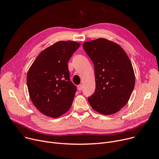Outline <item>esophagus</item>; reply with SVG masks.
<instances>
[{"mask_svg":"<svg viewBox=\"0 0 159 159\" xmlns=\"http://www.w3.org/2000/svg\"><path fill=\"white\" fill-rule=\"evenodd\" d=\"M77 89H78L79 91H81V90H82V86L81 85V84H80V85H79V86H77Z\"/></svg>","mask_w":159,"mask_h":159,"instance_id":"1","label":"esophagus"}]
</instances>
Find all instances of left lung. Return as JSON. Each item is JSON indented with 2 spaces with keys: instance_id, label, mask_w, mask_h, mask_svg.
<instances>
[{
  "instance_id": "1",
  "label": "left lung",
  "mask_w": 159,
  "mask_h": 159,
  "mask_svg": "<svg viewBox=\"0 0 159 159\" xmlns=\"http://www.w3.org/2000/svg\"><path fill=\"white\" fill-rule=\"evenodd\" d=\"M94 66L96 89L88 98L91 107L103 115L118 112L129 102L135 86L132 62L118 43L105 38L84 42Z\"/></svg>"
}]
</instances>
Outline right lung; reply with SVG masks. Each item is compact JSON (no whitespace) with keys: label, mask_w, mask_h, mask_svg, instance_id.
I'll return each instance as SVG.
<instances>
[{"label":"right lung","mask_w":159,"mask_h":159,"mask_svg":"<svg viewBox=\"0 0 159 159\" xmlns=\"http://www.w3.org/2000/svg\"><path fill=\"white\" fill-rule=\"evenodd\" d=\"M80 45L72 41L56 42L41 52L28 70L30 98L48 117L59 118L71 106L77 88L70 80L68 62Z\"/></svg>","instance_id":"1"}]
</instances>
